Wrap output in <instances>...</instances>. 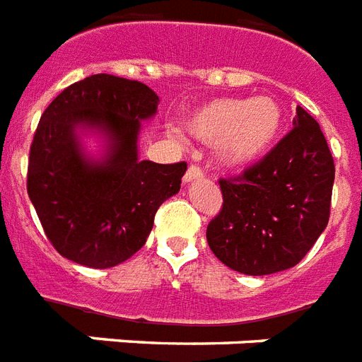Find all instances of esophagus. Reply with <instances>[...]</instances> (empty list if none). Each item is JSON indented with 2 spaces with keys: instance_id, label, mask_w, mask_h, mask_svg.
<instances>
[{
  "instance_id": "obj_1",
  "label": "esophagus",
  "mask_w": 362,
  "mask_h": 362,
  "mask_svg": "<svg viewBox=\"0 0 362 362\" xmlns=\"http://www.w3.org/2000/svg\"><path fill=\"white\" fill-rule=\"evenodd\" d=\"M202 177H204V172H202V168L194 166V164H192V166L187 170V173H185L183 181H185V183H192V181H196V179H202Z\"/></svg>"
}]
</instances>
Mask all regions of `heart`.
Masks as SVG:
<instances>
[{"mask_svg":"<svg viewBox=\"0 0 362 362\" xmlns=\"http://www.w3.org/2000/svg\"><path fill=\"white\" fill-rule=\"evenodd\" d=\"M183 127L202 144L216 146L224 166L247 168L267 157L276 146L284 114L271 97H221L192 110Z\"/></svg>","mask_w":362,"mask_h":362,"instance_id":"heart-1","label":"heart"}]
</instances>
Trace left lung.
<instances>
[{
  "mask_svg": "<svg viewBox=\"0 0 362 362\" xmlns=\"http://www.w3.org/2000/svg\"><path fill=\"white\" fill-rule=\"evenodd\" d=\"M334 163L317 121L297 106L293 129L241 175L221 179L207 243L224 265L263 276L293 267L327 228Z\"/></svg>",
  "mask_w": 362,
  "mask_h": 362,
  "instance_id": "obj_1",
  "label": "left lung"
}]
</instances>
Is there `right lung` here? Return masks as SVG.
<instances>
[{"label": "right lung", "mask_w": 362, "mask_h": 362, "mask_svg": "<svg viewBox=\"0 0 362 362\" xmlns=\"http://www.w3.org/2000/svg\"><path fill=\"white\" fill-rule=\"evenodd\" d=\"M157 106L146 83L93 74L45 110L31 144L28 194L63 258L93 269L119 265L146 245L157 209L179 192L187 164L138 158L141 121ZM88 132L105 140L100 159L83 149Z\"/></svg>", "instance_id": "right-lung-1"}]
</instances>
